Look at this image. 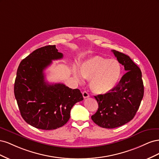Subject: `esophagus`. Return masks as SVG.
Here are the masks:
<instances>
[{"label":"esophagus","mask_w":159,"mask_h":159,"mask_svg":"<svg viewBox=\"0 0 159 159\" xmlns=\"http://www.w3.org/2000/svg\"><path fill=\"white\" fill-rule=\"evenodd\" d=\"M83 94V97L84 98H88L89 97V93L87 92V91H84V92L82 93Z\"/></svg>","instance_id":"1"}]
</instances>
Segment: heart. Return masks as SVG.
Returning <instances> with one entry per match:
<instances>
[{"mask_svg":"<svg viewBox=\"0 0 159 159\" xmlns=\"http://www.w3.org/2000/svg\"><path fill=\"white\" fill-rule=\"evenodd\" d=\"M121 74V66L117 60L101 56L91 57L80 66V71L76 69L74 71V75L79 83H82L84 78L90 80L89 87L97 94H105L113 89Z\"/></svg>","mask_w":159,"mask_h":159,"instance_id":"obj_1","label":"heart"}]
</instances>
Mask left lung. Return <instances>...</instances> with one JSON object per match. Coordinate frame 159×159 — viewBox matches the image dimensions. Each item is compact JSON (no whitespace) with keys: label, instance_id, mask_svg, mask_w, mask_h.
Listing matches in <instances>:
<instances>
[{"label":"left lung","instance_id":"obj_1","mask_svg":"<svg viewBox=\"0 0 159 159\" xmlns=\"http://www.w3.org/2000/svg\"><path fill=\"white\" fill-rule=\"evenodd\" d=\"M112 52L127 72L113 89L95 96L99 107L91 119L98 126L106 129L122 126L132 120L144 95L140 68L129 56L114 50Z\"/></svg>","mask_w":159,"mask_h":159}]
</instances>
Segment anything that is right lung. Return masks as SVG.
Returning <instances> with one entry per match:
<instances>
[{
  "instance_id": "1",
  "label": "right lung",
  "mask_w": 159,
  "mask_h": 159,
  "mask_svg": "<svg viewBox=\"0 0 159 159\" xmlns=\"http://www.w3.org/2000/svg\"><path fill=\"white\" fill-rule=\"evenodd\" d=\"M62 57L56 45H48L36 49L19 64L14 95L21 116L34 127L53 130L62 127L70 119L74 104L84 99L78 89L45 81L44 70L52 60Z\"/></svg>"
}]
</instances>
